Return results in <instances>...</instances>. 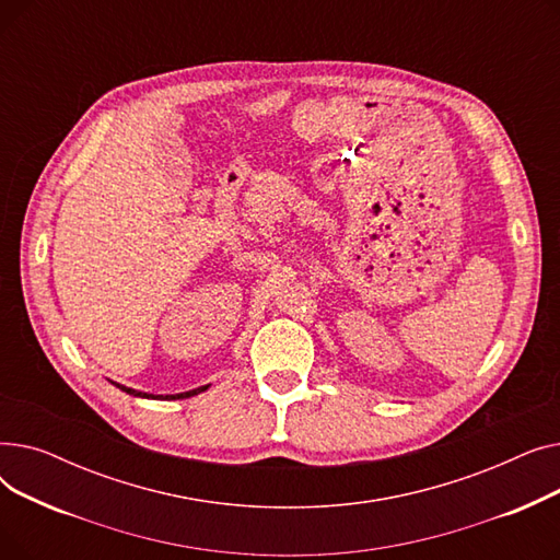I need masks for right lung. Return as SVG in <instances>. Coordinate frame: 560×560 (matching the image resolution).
<instances>
[{
	"label": "right lung",
	"instance_id": "1",
	"mask_svg": "<svg viewBox=\"0 0 560 560\" xmlns=\"http://www.w3.org/2000/svg\"><path fill=\"white\" fill-rule=\"evenodd\" d=\"M117 388H122L125 393H129V395H136V397H150V395H144V393H138V390H131V388H125V386H120L117 384ZM209 386H203V388H197V390H190V393H184L186 397H190V395H195V393H199V390H206ZM184 395H176V397H184ZM174 399V397H172Z\"/></svg>",
	"mask_w": 560,
	"mask_h": 560
}]
</instances>
